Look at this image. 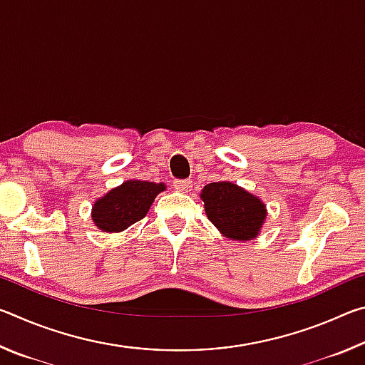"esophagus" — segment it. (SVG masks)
Here are the masks:
<instances>
[{
    "mask_svg": "<svg viewBox=\"0 0 365 365\" xmlns=\"http://www.w3.org/2000/svg\"><path fill=\"white\" fill-rule=\"evenodd\" d=\"M174 187L178 191H182V193H188V191L191 190V182L190 180H175Z\"/></svg>",
    "mask_w": 365,
    "mask_h": 365,
    "instance_id": "34e87169",
    "label": "esophagus"
}]
</instances>
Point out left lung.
<instances>
[{
	"label": "left lung",
	"mask_w": 365,
	"mask_h": 365,
	"mask_svg": "<svg viewBox=\"0 0 365 365\" xmlns=\"http://www.w3.org/2000/svg\"><path fill=\"white\" fill-rule=\"evenodd\" d=\"M207 219L233 242L255 240L267 217L261 197L232 182H212L201 191Z\"/></svg>",
	"instance_id": "1"
}]
</instances>
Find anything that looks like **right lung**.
Instances as JSON below:
<instances>
[{
  "instance_id": "obj_1",
  "label": "right lung",
  "mask_w": 365,
  "mask_h": 365,
  "mask_svg": "<svg viewBox=\"0 0 365 365\" xmlns=\"http://www.w3.org/2000/svg\"><path fill=\"white\" fill-rule=\"evenodd\" d=\"M168 188L164 183L146 180H125L98 197L91 206V220L98 230L119 233L145 217L154 197Z\"/></svg>"
}]
</instances>
